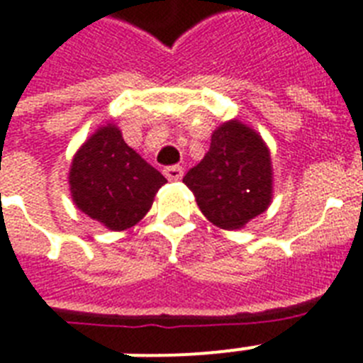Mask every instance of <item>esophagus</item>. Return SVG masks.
Listing matches in <instances>:
<instances>
[{
    "label": "esophagus",
    "instance_id": "1",
    "mask_svg": "<svg viewBox=\"0 0 363 363\" xmlns=\"http://www.w3.org/2000/svg\"><path fill=\"white\" fill-rule=\"evenodd\" d=\"M164 175L167 177V181H179L184 175V169L181 166H169L164 169Z\"/></svg>",
    "mask_w": 363,
    "mask_h": 363
}]
</instances>
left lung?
I'll return each mask as SVG.
<instances>
[{
  "label": "left lung",
  "mask_w": 363,
  "mask_h": 363,
  "mask_svg": "<svg viewBox=\"0 0 363 363\" xmlns=\"http://www.w3.org/2000/svg\"><path fill=\"white\" fill-rule=\"evenodd\" d=\"M182 182L208 222L225 231L242 229L272 203L270 149L255 128L238 119L225 121L212 132L205 158Z\"/></svg>",
  "instance_id": "obj_1"
}]
</instances>
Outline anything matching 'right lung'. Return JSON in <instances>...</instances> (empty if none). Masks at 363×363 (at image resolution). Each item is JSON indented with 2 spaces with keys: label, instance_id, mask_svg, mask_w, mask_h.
<instances>
[{
  "label": "right lung",
  "instance_id": "obj_1",
  "mask_svg": "<svg viewBox=\"0 0 363 363\" xmlns=\"http://www.w3.org/2000/svg\"><path fill=\"white\" fill-rule=\"evenodd\" d=\"M166 182V177L126 145L115 123L99 126L79 145L69 169L74 205L110 231L134 228Z\"/></svg>",
  "mask_w": 363,
  "mask_h": 363
}]
</instances>
